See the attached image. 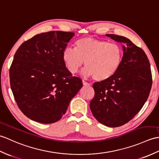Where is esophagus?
Listing matches in <instances>:
<instances>
[{
	"label": "esophagus",
	"mask_w": 159,
	"mask_h": 159,
	"mask_svg": "<svg viewBox=\"0 0 159 159\" xmlns=\"http://www.w3.org/2000/svg\"><path fill=\"white\" fill-rule=\"evenodd\" d=\"M82 83H83V85H84V86H90V84L88 83L87 82H86V81H84V80H83V81H82Z\"/></svg>",
	"instance_id": "34e87169"
}]
</instances>
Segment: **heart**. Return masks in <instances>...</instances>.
I'll return each instance as SVG.
<instances>
[{
	"mask_svg": "<svg viewBox=\"0 0 159 159\" xmlns=\"http://www.w3.org/2000/svg\"><path fill=\"white\" fill-rule=\"evenodd\" d=\"M123 58L120 45L107 41L84 37L75 43V50L63 51L62 60L70 73L75 74L85 62L83 75L97 81L110 78L118 71Z\"/></svg>",
	"mask_w": 159,
	"mask_h": 159,
	"instance_id": "b5f03b06",
	"label": "heart"
}]
</instances>
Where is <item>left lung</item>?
I'll return each mask as SVG.
<instances>
[{
  "label": "left lung",
  "mask_w": 159,
  "mask_h": 159,
  "mask_svg": "<svg viewBox=\"0 0 159 159\" xmlns=\"http://www.w3.org/2000/svg\"><path fill=\"white\" fill-rule=\"evenodd\" d=\"M106 36L125 43L122 61L110 78L94 83V97L90 107L101 124L118 127L141 110L148 98L152 79L148 58L142 48L125 37L112 34Z\"/></svg>",
  "instance_id": "8db88e82"
}]
</instances>
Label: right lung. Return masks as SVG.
Returning <instances> with one entry per match:
<instances>
[{
  "mask_svg": "<svg viewBox=\"0 0 159 159\" xmlns=\"http://www.w3.org/2000/svg\"><path fill=\"white\" fill-rule=\"evenodd\" d=\"M74 34L41 33L16 51L9 69L11 89L17 106L30 120L43 124L58 121L82 87V80L73 76L62 60Z\"/></svg>",
  "mask_w": 159,
  "mask_h": 159,
  "instance_id": "right-lung-1",
  "label": "right lung"
}]
</instances>
